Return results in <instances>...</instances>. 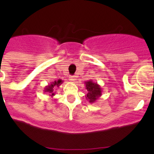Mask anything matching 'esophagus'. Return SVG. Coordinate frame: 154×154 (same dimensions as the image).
I'll list each match as a JSON object with an SVG mask.
<instances>
[{"label": "esophagus", "instance_id": "1", "mask_svg": "<svg viewBox=\"0 0 154 154\" xmlns=\"http://www.w3.org/2000/svg\"><path fill=\"white\" fill-rule=\"evenodd\" d=\"M69 81H71L72 82H75V81L76 80L75 77V76H69Z\"/></svg>", "mask_w": 154, "mask_h": 154}]
</instances>
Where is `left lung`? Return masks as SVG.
Masks as SVG:
<instances>
[{"mask_svg":"<svg viewBox=\"0 0 154 154\" xmlns=\"http://www.w3.org/2000/svg\"><path fill=\"white\" fill-rule=\"evenodd\" d=\"M85 89H87V93L85 98L90 103H93L102 96V88L97 83L94 82L92 80L85 82Z\"/></svg>","mask_w":154,"mask_h":154,"instance_id":"1","label":"left lung"}]
</instances>
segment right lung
I'll list each match as a JSON object with an SVG mask.
<instances>
[{"mask_svg": "<svg viewBox=\"0 0 154 154\" xmlns=\"http://www.w3.org/2000/svg\"><path fill=\"white\" fill-rule=\"evenodd\" d=\"M63 83V81L61 79L55 80V81L51 82V83H49L48 85H46L44 89L45 92H48L49 94V96H51V97L55 95V90H56L57 88H59L62 84Z\"/></svg>", "mask_w": 154, "mask_h": 154, "instance_id": "add662e5", "label": "right lung"}]
</instances>
